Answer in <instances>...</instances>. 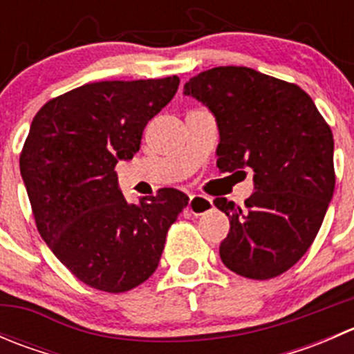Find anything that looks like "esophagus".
Segmentation results:
<instances>
[{
  "instance_id": "esophagus-1",
  "label": "esophagus",
  "mask_w": 354,
  "mask_h": 354,
  "mask_svg": "<svg viewBox=\"0 0 354 354\" xmlns=\"http://www.w3.org/2000/svg\"><path fill=\"white\" fill-rule=\"evenodd\" d=\"M187 209L190 210L194 216H202L203 212L212 209V200L203 197V195H190Z\"/></svg>"
}]
</instances>
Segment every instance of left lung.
I'll list each match as a JSON object with an SVG mask.
<instances>
[{
	"mask_svg": "<svg viewBox=\"0 0 354 354\" xmlns=\"http://www.w3.org/2000/svg\"><path fill=\"white\" fill-rule=\"evenodd\" d=\"M185 94L216 116L221 173L253 171L245 207L214 200L231 224L221 260L248 279L281 276L312 246L334 194L330 127L301 87L246 66L202 71Z\"/></svg>",
	"mask_w": 354,
	"mask_h": 354,
	"instance_id": "left-lung-1",
	"label": "left lung"
}]
</instances>
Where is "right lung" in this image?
Listing matches in <instances>:
<instances>
[{
    "mask_svg": "<svg viewBox=\"0 0 354 354\" xmlns=\"http://www.w3.org/2000/svg\"><path fill=\"white\" fill-rule=\"evenodd\" d=\"M180 85L176 75L85 84L46 102L30 124L22 173L35 226L59 262L106 292L156 272L171 224L188 205L176 188L128 203L116 162L140 149L144 128Z\"/></svg>",
    "mask_w": 354,
    "mask_h": 354,
    "instance_id": "right-lung-1",
    "label": "right lung"
}]
</instances>
